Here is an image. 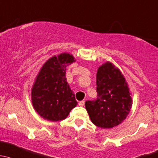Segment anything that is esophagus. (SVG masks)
<instances>
[{
  "mask_svg": "<svg viewBox=\"0 0 158 158\" xmlns=\"http://www.w3.org/2000/svg\"><path fill=\"white\" fill-rule=\"evenodd\" d=\"M84 103H85V101H84V100H82V101H81L79 103V106H84Z\"/></svg>",
  "mask_w": 158,
  "mask_h": 158,
  "instance_id": "obj_1",
  "label": "esophagus"
}]
</instances>
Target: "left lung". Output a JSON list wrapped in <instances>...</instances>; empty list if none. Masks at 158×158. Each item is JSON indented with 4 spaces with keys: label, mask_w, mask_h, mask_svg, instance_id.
Listing matches in <instances>:
<instances>
[{
    "label": "left lung",
    "mask_w": 158,
    "mask_h": 158,
    "mask_svg": "<svg viewBox=\"0 0 158 158\" xmlns=\"http://www.w3.org/2000/svg\"><path fill=\"white\" fill-rule=\"evenodd\" d=\"M97 92L95 100L85 102L86 110L95 126L110 128L126 119L132 105L129 89L121 71L109 61L97 70Z\"/></svg>",
    "instance_id": "1"
}]
</instances>
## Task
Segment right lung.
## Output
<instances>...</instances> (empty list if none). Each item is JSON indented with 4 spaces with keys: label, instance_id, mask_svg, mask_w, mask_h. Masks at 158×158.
I'll list each match as a JSON object with an SVG mask.
<instances>
[{
    "label": "right lung",
    "instance_id": "add662e5",
    "mask_svg": "<svg viewBox=\"0 0 158 158\" xmlns=\"http://www.w3.org/2000/svg\"><path fill=\"white\" fill-rule=\"evenodd\" d=\"M73 55L62 53L43 64L32 88L34 109L43 118L57 122L68 116L77 106L74 94L66 81V67L75 61Z\"/></svg>",
    "mask_w": 158,
    "mask_h": 158
}]
</instances>
